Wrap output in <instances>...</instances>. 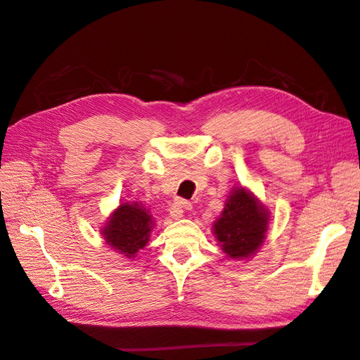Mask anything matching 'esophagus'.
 I'll list each match as a JSON object with an SVG mask.
<instances>
[{
  "label": "esophagus",
  "instance_id": "1",
  "mask_svg": "<svg viewBox=\"0 0 360 360\" xmlns=\"http://www.w3.org/2000/svg\"><path fill=\"white\" fill-rule=\"evenodd\" d=\"M183 209H186V210L192 209V202L188 201V200H179L176 202V205H174V209L171 210V216L176 217V219H177V217H181Z\"/></svg>",
  "mask_w": 360,
  "mask_h": 360
}]
</instances>
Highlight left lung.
I'll list each match as a JSON object with an SVG mask.
<instances>
[{
    "label": "left lung",
    "instance_id": "left-lung-1",
    "mask_svg": "<svg viewBox=\"0 0 360 360\" xmlns=\"http://www.w3.org/2000/svg\"><path fill=\"white\" fill-rule=\"evenodd\" d=\"M269 214L243 188L236 189L213 225L224 252L231 258H248L264 242Z\"/></svg>",
    "mask_w": 360,
    "mask_h": 360
}]
</instances>
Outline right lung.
I'll return each instance as SVG.
<instances>
[{
	"instance_id": "obj_1",
	"label": "right lung",
	"mask_w": 360,
	"mask_h": 360,
	"mask_svg": "<svg viewBox=\"0 0 360 360\" xmlns=\"http://www.w3.org/2000/svg\"><path fill=\"white\" fill-rule=\"evenodd\" d=\"M151 216L138 204L123 202L111 216L102 230L105 242L118 254L134 258L139 249L148 242L151 231Z\"/></svg>"
}]
</instances>
